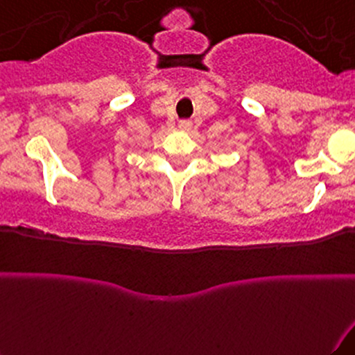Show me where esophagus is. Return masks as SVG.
I'll use <instances>...</instances> for the list:
<instances>
[{"label": "esophagus", "instance_id": "34e87169", "mask_svg": "<svg viewBox=\"0 0 355 355\" xmlns=\"http://www.w3.org/2000/svg\"><path fill=\"white\" fill-rule=\"evenodd\" d=\"M178 128L190 130L191 128V121L190 120H180V121H178Z\"/></svg>", "mask_w": 355, "mask_h": 355}]
</instances>
